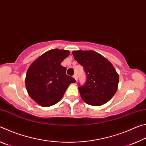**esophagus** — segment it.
<instances>
[{
    "mask_svg": "<svg viewBox=\"0 0 146 146\" xmlns=\"http://www.w3.org/2000/svg\"><path fill=\"white\" fill-rule=\"evenodd\" d=\"M73 78H75L76 81H77V80H78V76H77V74H76V73H75V74H74V75H73Z\"/></svg>",
    "mask_w": 146,
    "mask_h": 146,
    "instance_id": "1",
    "label": "esophagus"
}]
</instances>
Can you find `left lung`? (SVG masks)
I'll use <instances>...</instances> for the list:
<instances>
[{"instance_id":"8db88e82","label":"left lung","mask_w":146,"mask_h":146,"mask_svg":"<svg viewBox=\"0 0 146 146\" xmlns=\"http://www.w3.org/2000/svg\"><path fill=\"white\" fill-rule=\"evenodd\" d=\"M72 53L86 75L87 80L84 85L78 84L82 100L95 106L108 102L115 94L119 82L112 64L93 51H74Z\"/></svg>"}]
</instances>
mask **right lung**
Segmentation results:
<instances>
[{
    "label": "right lung",
    "mask_w": 146,
    "mask_h": 146,
    "mask_svg": "<svg viewBox=\"0 0 146 146\" xmlns=\"http://www.w3.org/2000/svg\"><path fill=\"white\" fill-rule=\"evenodd\" d=\"M70 51L54 49L47 51L29 66L26 73V87L30 97L39 105L48 107L63 97L75 79L66 75V68L61 65Z\"/></svg>",
    "instance_id": "1"
}]
</instances>
